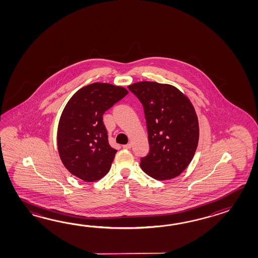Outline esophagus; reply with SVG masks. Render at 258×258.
Returning a JSON list of instances; mask_svg holds the SVG:
<instances>
[{
  "mask_svg": "<svg viewBox=\"0 0 258 258\" xmlns=\"http://www.w3.org/2000/svg\"><path fill=\"white\" fill-rule=\"evenodd\" d=\"M131 143H129V144H126V145H123V146H122V148H125V149H129V148H131Z\"/></svg>",
  "mask_w": 258,
  "mask_h": 258,
  "instance_id": "esophagus-1",
  "label": "esophagus"
}]
</instances>
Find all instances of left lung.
I'll return each instance as SVG.
<instances>
[{
    "label": "left lung",
    "instance_id": "8db88e82",
    "mask_svg": "<svg viewBox=\"0 0 258 258\" xmlns=\"http://www.w3.org/2000/svg\"><path fill=\"white\" fill-rule=\"evenodd\" d=\"M128 88L142 103L148 127L149 152L141 159V169L159 181L180 175L198 148L199 127L192 103L168 84L143 81Z\"/></svg>",
    "mask_w": 258,
    "mask_h": 258
}]
</instances>
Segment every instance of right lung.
<instances>
[{
  "instance_id": "right-lung-1",
  "label": "right lung",
  "mask_w": 258,
  "mask_h": 258,
  "mask_svg": "<svg viewBox=\"0 0 258 258\" xmlns=\"http://www.w3.org/2000/svg\"><path fill=\"white\" fill-rule=\"evenodd\" d=\"M127 94L122 87L93 83L69 99L60 115L57 145L73 175L92 182L109 172L117 150L109 144L102 116Z\"/></svg>"
}]
</instances>
